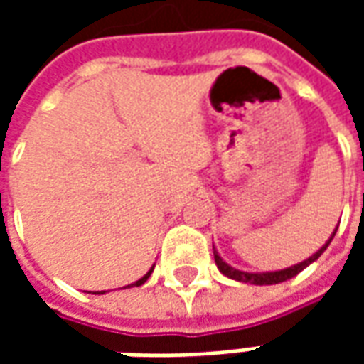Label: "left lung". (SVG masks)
I'll list each match as a JSON object with an SVG mask.
<instances>
[{
    "label": "left lung",
    "mask_w": 364,
    "mask_h": 364,
    "mask_svg": "<svg viewBox=\"0 0 364 364\" xmlns=\"http://www.w3.org/2000/svg\"><path fill=\"white\" fill-rule=\"evenodd\" d=\"M336 232L337 228L333 230V234H331V237L326 242V245H321L320 250L314 253V255H310L308 259L302 261V263H296V265H292V267L281 269V271H269V273H247V271H240V269L230 267L228 263L218 255L216 250H214V261H216V267L220 269V273L226 274L228 279H234V281L250 282V284H279V282H284V281H289V279H292V277H296L300 271H304L310 263H314V261L318 259L321 253L328 250V245L331 244V240H333V236H336Z\"/></svg>",
    "instance_id": "1"
}]
</instances>
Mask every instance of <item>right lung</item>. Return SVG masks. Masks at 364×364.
I'll use <instances>...</instances> for the list:
<instances>
[{
	"label": "right lung",
	"mask_w": 364,
	"mask_h": 364,
	"mask_svg": "<svg viewBox=\"0 0 364 364\" xmlns=\"http://www.w3.org/2000/svg\"><path fill=\"white\" fill-rule=\"evenodd\" d=\"M151 271H154V267H151L150 271H148V273L144 274L142 279H138V281L132 282V284H128V287H124V289H130V287H140V284H144V282L148 281V277H150V274H151ZM97 294H105V290H101V292H97Z\"/></svg>",
	"instance_id": "right-lung-1"
}]
</instances>
